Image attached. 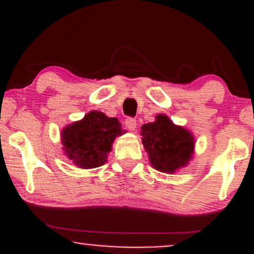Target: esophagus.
I'll return each instance as SVG.
<instances>
[{
    "mask_svg": "<svg viewBox=\"0 0 254 254\" xmlns=\"http://www.w3.org/2000/svg\"><path fill=\"white\" fill-rule=\"evenodd\" d=\"M125 127H127V130L130 131H133L136 129V119L133 118H127L125 119Z\"/></svg>",
    "mask_w": 254,
    "mask_h": 254,
    "instance_id": "obj_1",
    "label": "esophagus"
}]
</instances>
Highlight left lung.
<instances>
[{"mask_svg": "<svg viewBox=\"0 0 254 254\" xmlns=\"http://www.w3.org/2000/svg\"><path fill=\"white\" fill-rule=\"evenodd\" d=\"M141 129L142 143L155 170L174 173L192 159L194 137L166 115H157L155 122L142 125Z\"/></svg>", "mask_w": 254, "mask_h": 254, "instance_id": "8db88e82", "label": "left lung"}]
</instances>
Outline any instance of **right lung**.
<instances>
[{
    "mask_svg": "<svg viewBox=\"0 0 254 254\" xmlns=\"http://www.w3.org/2000/svg\"><path fill=\"white\" fill-rule=\"evenodd\" d=\"M64 154L80 168H95L107 161L112 143L123 135L117 118H110L103 112L90 111L81 121L62 131Z\"/></svg>",
    "mask_w": 254,
    "mask_h": 254,
    "instance_id": "add662e5",
    "label": "right lung"
}]
</instances>
